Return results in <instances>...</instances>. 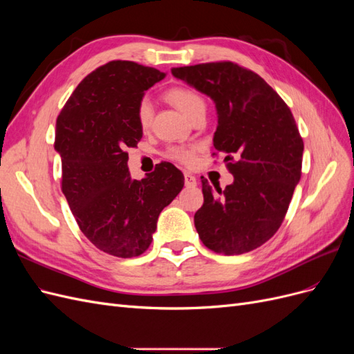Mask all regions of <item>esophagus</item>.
I'll use <instances>...</instances> for the list:
<instances>
[{"label":"esophagus","instance_id":"obj_1","mask_svg":"<svg viewBox=\"0 0 354 354\" xmlns=\"http://www.w3.org/2000/svg\"><path fill=\"white\" fill-rule=\"evenodd\" d=\"M185 185L187 187L196 186V177L194 174H190V173H185Z\"/></svg>","mask_w":354,"mask_h":354}]
</instances>
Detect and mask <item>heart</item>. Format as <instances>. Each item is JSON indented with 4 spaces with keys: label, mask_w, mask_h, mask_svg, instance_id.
<instances>
[{
    "label": "heart",
    "mask_w": 354,
    "mask_h": 354,
    "mask_svg": "<svg viewBox=\"0 0 354 354\" xmlns=\"http://www.w3.org/2000/svg\"><path fill=\"white\" fill-rule=\"evenodd\" d=\"M167 100L174 104L176 108L186 115L189 120H192L198 112L205 111L207 104L205 100H203L202 95L195 91L194 88L189 87H174L169 88L165 93ZM152 116H153V106L151 99L145 95L137 103L136 108V120L138 127L142 130H147L152 124ZM167 158L176 160V162H180L183 165H194L195 159H196V147L194 146H173L167 151Z\"/></svg>",
    "instance_id": "obj_1"
}]
</instances>
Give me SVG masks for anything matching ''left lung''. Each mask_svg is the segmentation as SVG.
<instances>
[{"mask_svg": "<svg viewBox=\"0 0 354 354\" xmlns=\"http://www.w3.org/2000/svg\"><path fill=\"white\" fill-rule=\"evenodd\" d=\"M176 78L209 95L218 113L216 153L234 181L216 195L202 177L195 227L214 252L259 248L281 227L301 178L304 143L291 109L260 75L233 62L173 68Z\"/></svg>", "mask_w": 354, "mask_h": 354, "instance_id": "left-lung-1", "label": "left lung"}]
</instances>
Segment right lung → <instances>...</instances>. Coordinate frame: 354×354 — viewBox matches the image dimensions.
<instances>
[{
    "mask_svg": "<svg viewBox=\"0 0 354 354\" xmlns=\"http://www.w3.org/2000/svg\"><path fill=\"white\" fill-rule=\"evenodd\" d=\"M164 78L155 68L112 60L78 84L56 121L62 192L73 217L95 248L121 259L149 248L159 212L185 186L169 162L142 180H131L127 167V149L143 136L137 103Z\"/></svg>",
    "mask_w": 354,
    "mask_h": 354,
    "instance_id": "obj_1",
    "label": "right lung"
}]
</instances>
